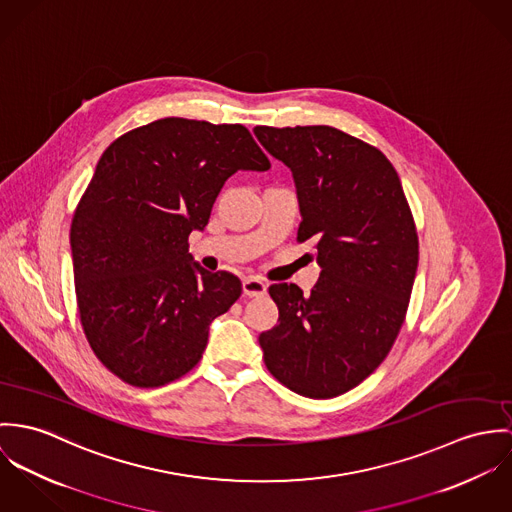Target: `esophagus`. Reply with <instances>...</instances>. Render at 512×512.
<instances>
[{
    "label": "esophagus",
    "mask_w": 512,
    "mask_h": 512,
    "mask_svg": "<svg viewBox=\"0 0 512 512\" xmlns=\"http://www.w3.org/2000/svg\"><path fill=\"white\" fill-rule=\"evenodd\" d=\"M243 292L253 298V296H263L267 292V284L263 283L261 279L257 277H249L243 281Z\"/></svg>",
    "instance_id": "obj_1"
}]
</instances>
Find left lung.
Instances as JSON below:
<instances>
[{
  "label": "left lung",
  "mask_w": 512,
  "mask_h": 512,
  "mask_svg": "<svg viewBox=\"0 0 512 512\" xmlns=\"http://www.w3.org/2000/svg\"><path fill=\"white\" fill-rule=\"evenodd\" d=\"M292 171L302 222L322 267L310 294L271 284L279 326L259 343L271 375L310 398L347 393L389 355L418 267V233L391 161L330 125L255 129Z\"/></svg>",
  "instance_id": "1"
}]
</instances>
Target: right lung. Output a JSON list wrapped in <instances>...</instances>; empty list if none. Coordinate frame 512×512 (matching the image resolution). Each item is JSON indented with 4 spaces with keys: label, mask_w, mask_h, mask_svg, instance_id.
I'll return each mask as SVG.
<instances>
[{
    "label": "right lung",
    "mask_w": 512,
    "mask_h": 512,
    "mask_svg": "<svg viewBox=\"0 0 512 512\" xmlns=\"http://www.w3.org/2000/svg\"><path fill=\"white\" fill-rule=\"evenodd\" d=\"M271 163L241 123L165 117L104 151L70 226L80 322L96 357L123 383L169 385L200 361L208 328L241 281L190 263L233 172Z\"/></svg>",
    "instance_id": "1"
}]
</instances>
